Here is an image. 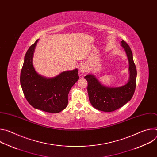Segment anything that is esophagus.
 <instances>
[{
  "mask_svg": "<svg viewBox=\"0 0 157 157\" xmlns=\"http://www.w3.org/2000/svg\"><path fill=\"white\" fill-rule=\"evenodd\" d=\"M79 71L81 73H84L85 72H86L87 71V67H86V65H84V64H82V65H81V66H80V68H79Z\"/></svg>",
  "mask_w": 157,
  "mask_h": 157,
  "instance_id": "34e87169",
  "label": "esophagus"
}]
</instances>
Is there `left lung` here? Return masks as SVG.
Listing matches in <instances>:
<instances>
[{
  "mask_svg": "<svg viewBox=\"0 0 157 157\" xmlns=\"http://www.w3.org/2000/svg\"><path fill=\"white\" fill-rule=\"evenodd\" d=\"M121 46L126 52L129 63L130 78L126 84L118 87H108L101 84L93 75L84 77L88 83L89 101L94 108L101 111L113 112L119 109L130 101L135 92L137 70L132 52L125 41H121Z\"/></svg>",
  "mask_w": 157,
  "mask_h": 157,
  "instance_id": "8db88e82",
  "label": "left lung"
}]
</instances>
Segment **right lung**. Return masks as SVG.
Instances as JSON below:
<instances>
[{
	"mask_svg": "<svg viewBox=\"0 0 157 157\" xmlns=\"http://www.w3.org/2000/svg\"><path fill=\"white\" fill-rule=\"evenodd\" d=\"M37 40L27 50L20 73V84L24 96L34 108L50 113H58L68 105V93L79 79L77 69L47 78L38 75L32 64Z\"/></svg>",
	"mask_w": 157,
	"mask_h": 157,
	"instance_id": "obj_1",
	"label": "right lung"
}]
</instances>
